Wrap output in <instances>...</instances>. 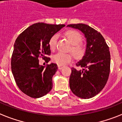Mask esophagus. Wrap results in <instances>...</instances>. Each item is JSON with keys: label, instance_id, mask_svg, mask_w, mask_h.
Segmentation results:
<instances>
[{"label": "esophagus", "instance_id": "1", "mask_svg": "<svg viewBox=\"0 0 122 122\" xmlns=\"http://www.w3.org/2000/svg\"><path fill=\"white\" fill-rule=\"evenodd\" d=\"M63 67H64L63 65H58V69H59V70H61Z\"/></svg>", "mask_w": 122, "mask_h": 122}]
</instances>
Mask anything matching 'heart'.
Instances as JSON below:
<instances>
[{
  "mask_svg": "<svg viewBox=\"0 0 122 122\" xmlns=\"http://www.w3.org/2000/svg\"><path fill=\"white\" fill-rule=\"evenodd\" d=\"M68 39L71 42V47L70 51L73 52L75 58H81L84 56L86 51V47L81 42L82 36L80 32L75 30H69L64 34ZM58 36L54 34L51 37L49 41V46L51 50L56 49L58 42ZM73 59V54L71 53L58 52L52 56V61L59 65H64L71 61Z\"/></svg>",
  "mask_w": 122,
  "mask_h": 122,
  "instance_id": "obj_1",
  "label": "heart"
}]
</instances>
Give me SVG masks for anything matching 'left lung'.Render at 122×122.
Listing matches in <instances>:
<instances>
[{
  "label": "left lung",
  "instance_id": "left-lung-1",
  "mask_svg": "<svg viewBox=\"0 0 122 122\" xmlns=\"http://www.w3.org/2000/svg\"><path fill=\"white\" fill-rule=\"evenodd\" d=\"M78 29L86 38V49L83 59L71 68L70 87L81 98L95 97L103 89L110 71V53L104 37L95 29L84 24H70ZM81 67V70L79 68Z\"/></svg>",
  "mask_w": 122,
  "mask_h": 122
}]
</instances>
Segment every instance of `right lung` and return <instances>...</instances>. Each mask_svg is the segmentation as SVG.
<instances>
[{"mask_svg": "<svg viewBox=\"0 0 122 122\" xmlns=\"http://www.w3.org/2000/svg\"><path fill=\"white\" fill-rule=\"evenodd\" d=\"M64 24H32L20 33L14 45L11 70L17 86L29 97L37 98L46 95L52 88V76L58 70L55 63L46 68L39 64V58L50 60L49 39Z\"/></svg>", "mask_w": 122, "mask_h": 122, "instance_id": "obj_1", "label": "right lung"}]
</instances>
